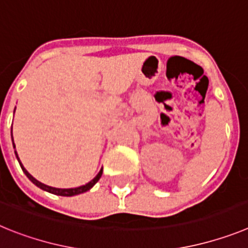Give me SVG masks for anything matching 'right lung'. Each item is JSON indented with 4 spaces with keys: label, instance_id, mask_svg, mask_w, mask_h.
Segmentation results:
<instances>
[{
    "label": "right lung",
    "instance_id": "1",
    "mask_svg": "<svg viewBox=\"0 0 248 248\" xmlns=\"http://www.w3.org/2000/svg\"><path fill=\"white\" fill-rule=\"evenodd\" d=\"M12 144H13V148H16V145H15V143H13V137H12ZM15 154H16L17 160H18L19 165H21L22 170H23V172L26 174V176H27L28 179H30V180L34 184V185L38 186L39 189L45 190V191H47V192H50V194L58 195V196H74V195H79V194H83V192H87L88 190H91L92 187H93V186L98 183V180H99L100 176H102V174H103V168H102L99 170V172L97 174V176L94 177L93 180L89 181L88 184H85V185L78 186V187H73V189H57V187H52V186L45 185V184H42L41 181L36 180V179H34V177L32 176V175H31L30 172L27 171V170H26L25 166L22 165L21 160H19V157H18V155H17L16 150H15Z\"/></svg>",
    "mask_w": 248,
    "mask_h": 248
}]
</instances>
